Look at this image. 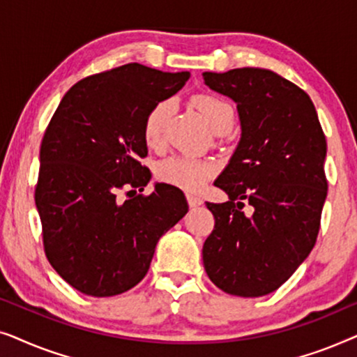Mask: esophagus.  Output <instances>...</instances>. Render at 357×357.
<instances>
[{
	"label": "esophagus",
	"mask_w": 357,
	"mask_h": 357,
	"mask_svg": "<svg viewBox=\"0 0 357 357\" xmlns=\"http://www.w3.org/2000/svg\"><path fill=\"white\" fill-rule=\"evenodd\" d=\"M187 203L190 208H197L203 203V199L199 197H195V195H187Z\"/></svg>",
	"instance_id": "esophagus-1"
}]
</instances>
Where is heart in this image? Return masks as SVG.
<instances>
[{
	"label": "heart",
	"instance_id": "b5f03b06",
	"mask_svg": "<svg viewBox=\"0 0 357 357\" xmlns=\"http://www.w3.org/2000/svg\"><path fill=\"white\" fill-rule=\"evenodd\" d=\"M192 104L204 116L209 128L219 135L227 133L232 128L234 107L222 97L213 94H197L192 97ZM170 112L169 100H159L151 107L143 120V139L149 148H158L164 139V126ZM216 164L209 159L192 158V155H174L162 160L155 169V177L162 183L172 185L183 192H199L209 178L216 174Z\"/></svg>",
	"mask_w": 357,
	"mask_h": 357
}]
</instances>
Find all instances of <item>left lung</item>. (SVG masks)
Listing matches in <instances>:
<instances>
[{
	"mask_svg": "<svg viewBox=\"0 0 357 357\" xmlns=\"http://www.w3.org/2000/svg\"><path fill=\"white\" fill-rule=\"evenodd\" d=\"M237 102L242 138L206 203L214 229L203 245L209 280L231 296L260 297L292 276L317 242L328 182L326 139L314 102L294 82L260 68L203 73ZM252 217L241 211L245 203Z\"/></svg>",
	"mask_w": 357,
	"mask_h": 357,
	"instance_id": "8db88e82",
	"label": "left lung"
}]
</instances>
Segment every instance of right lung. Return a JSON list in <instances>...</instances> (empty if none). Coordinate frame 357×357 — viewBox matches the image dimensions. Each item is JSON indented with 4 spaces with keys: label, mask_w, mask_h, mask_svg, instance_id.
Masks as SVG:
<instances>
[{
    "label": "right lung",
    "mask_w": 357,
    "mask_h": 357,
    "mask_svg": "<svg viewBox=\"0 0 357 357\" xmlns=\"http://www.w3.org/2000/svg\"><path fill=\"white\" fill-rule=\"evenodd\" d=\"M188 77L139 63L87 76L66 92L43 133L36 185L43 250L82 294L112 297L135 287L160 236L188 211L172 185L136 193L151 178L139 162L148 155L144 115Z\"/></svg>",
    "instance_id": "1"
}]
</instances>
